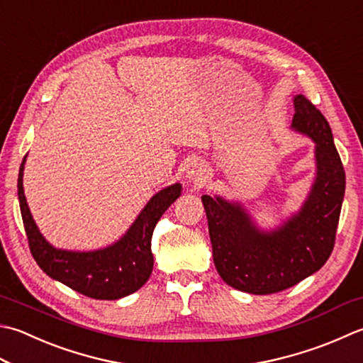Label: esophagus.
<instances>
[{
    "instance_id": "34e87169",
    "label": "esophagus",
    "mask_w": 363,
    "mask_h": 363,
    "mask_svg": "<svg viewBox=\"0 0 363 363\" xmlns=\"http://www.w3.org/2000/svg\"><path fill=\"white\" fill-rule=\"evenodd\" d=\"M209 172L203 162L195 160L191 162L187 168V179L189 182L194 184V186H203V184L208 181Z\"/></svg>"
}]
</instances>
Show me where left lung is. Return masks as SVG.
<instances>
[{
    "instance_id": "obj_1",
    "label": "left lung",
    "mask_w": 363,
    "mask_h": 363,
    "mask_svg": "<svg viewBox=\"0 0 363 363\" xmlns=\"http://www.w3.org/2000/svg\"><path fill=\"white\" fill-rule=\"evenodd\" d=\"M291 127L315 141L316 177L301 211L271 231L259 230L244 206L203 195L218 275L250 294H274L319 271L329 259L346 177L328 119L307 97H294Z\"/></svg>"
}]
</instances>
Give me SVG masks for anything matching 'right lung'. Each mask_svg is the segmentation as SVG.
<instances>
[{"label": "right lung", "instance_id": "add662e5", "mask_svg": "<svg viewBox=\"0 0 363 363\" xmlns=\"http://www.w3.org/2000/svg\"><path fill=\"white\" fill-rule=\"evenodd\" d=\"M18 173V201L28 244L39 267L53 280L72 288L77 293L99 301H116L138 291L152 272L154 257L151 238L162 214L181 195V184L157 191L147 201L123 238L113 245L94 252L60 250L42 236L28 208L23 191V168Z\"/></svg>", "mask_w": 363, "mask_h": 363}]
</instances>
